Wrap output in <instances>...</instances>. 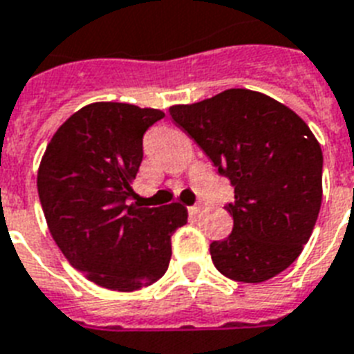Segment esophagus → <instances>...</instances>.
<instances>
[{"mask_svg":"<svg viewBox=\"0 0 354 354\" xmlns=\"http://www.w3.org/2000/svg\"><path fill=\"white\" fill-rule=\"evenodd\" d=\"M202 209H203V205H202V203H198V205H192V207H189V212H191V214H194V216H196L198 212H202Z\"/></svg>","mask_w":354,"mask_h":354,"instance_id":"1","label":"esophagus"}]
</instances>
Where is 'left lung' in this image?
Here are the masks:
<instances>
[{
    "label": "left lung",
    "mask_w": 354,
    "mask_h": 354,
    "mask_svg": "<svg viewBox=\"0 0 354 354\" xmlns=\"http://www.w3.org/2000/svg\"><path fill=\"white\" fill-rule=\"evenodd\" d=\"M234 187L232 232L211 243L223 277L260 283L286 271L309 242L322 205V149L297 112L249 88L169 107Z\"/></svg>",
    "instance_id": "1"
}]
</instances>
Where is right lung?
<instances>
[{
  "mask_svg": "<svg viewBox=\"0 0 354 354\" xmlns=\"http://www.w3.org/2000/svg\"><path fill=\"white\" fill-rule=\"evenodd\" d=\"M158 109L96 102L54 132L37 169V194L54 242L97 286L131 292L165 274L171 236L187 223L182 203H127Z\"/></svg>",
  "mask_w": 354,
  "mask_h": 354,
  "instance_id": "1",
  "label": "right lung"
}]
</instances>
